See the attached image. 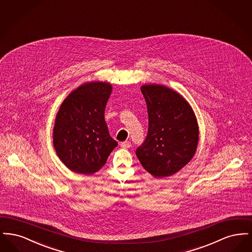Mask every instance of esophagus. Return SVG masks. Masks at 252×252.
<instances>
[{
  "mask_svg": "<svg viewBox=\"0 0 252 252\" xmlns=\"http://www.w3.org/2000/svg\"><path fill=\"white\" fill-rule=\"evenodd\" d=\"M121 146H122L123 148H129V147L131 146V143L128 142V141H126V142L121 143Z\"/></svg>",
  "mask_w": 252,
  "mask_h": 252,
  "instance_id": "1",
  "label": "esophagus"
}]
</instances>
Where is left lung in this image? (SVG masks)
Segmentation results:
<instances>
[{
    "label": "left lung",
    "instance_id": "left-lung-1",
    "mask_svg": "<svg viewBox=\"0 0 252 252\" xmlns=\"http://www.w3.org/2000/svg\"><path fill=\"white\" fill-rule=\"evenodd\" d=\"M148 112V131L136 150L143 167L155 178L176 174L195 153L198 125L188 102L162 85L141 88Z\"/></svg>",
    "mask_w": 252,
    "mask_h": 252
}]
</instances>
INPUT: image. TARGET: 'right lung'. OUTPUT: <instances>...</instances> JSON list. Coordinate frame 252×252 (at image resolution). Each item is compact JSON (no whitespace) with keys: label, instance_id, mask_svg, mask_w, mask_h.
I'll list each match as a JSON object with an SVG mask.
<instances>
[{"label":"right lung","instance_id":"1","mask_svg":"<svg viewBox=\"0 0 252 252\" xmlns=\"http://www.w3.org/2000/svg\"><path fill=\"white\" fill-rule=\"evenodd\" d=\"M112 87L89 82L72 91L57 114L53 142L60 160L75 173L92 175L118 145L108 133L105 108Z\"/></svg>","mask_w":252,"mask_h":252}]
</instances>
